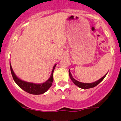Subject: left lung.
Listing matches in <instances>:
<instances>
[{
    "instance_id": "8db88e82",
    "label": "left lung",
    "mask_w": 121,
    "mask_h": 121,
    "mask_svg": "<svg viewBox=\"0 0 121 121\" xmlns=\"http://www.w3.org/2000/svg\"><path fill=\"white\" fill-rule=\"evenodd\" d=\"M107 73H106V74L103 76V77H102L101 79H99V80L96 81V82H93V83H82V82H79V81L75 80L74 78H73V76H72L71 73L70 69H69V78H70L71 80L72 81V82H73L76 86H77L78 87L80 88L83 89L91 88H93L95 87V86H97V85L100 83H101V82L103 80V79L105 78V76H106V75H107Z\"/></svg>"
}]
</instances>
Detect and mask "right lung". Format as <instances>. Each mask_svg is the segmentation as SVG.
I'll return each mask as SVG.
<instances>
[{
    "label": "right lung",
    "mask_w": 121,
    "mask_h": 121,
    "mask_svg": "<svg viewBox=\"0 0 121 121\" xmlns=\"http://www.w3.org/2000/svg\"><path fill=\"white\" fill-rule=\"evenodd\" d=\"M9 64L10 69H11V73H12L13 79L15 83L17 84V85L20 88L23 89L24 91L32 95H41L45 93L46 91H48V89L52 86V83L53 82V72L56 64L54 66L53 68H52V74H51L50 76L49 79L48 80H46L45 82H44V83L40 84L31 83V82H25V81L21 80V79H20L19 78H18L16 75L13 70L12 66H11V62H10Z\"/></svg>",
    "instance_id": "obj_1"
}]
</instances>
